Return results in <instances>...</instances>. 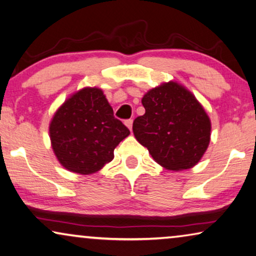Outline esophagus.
I'll return each mask as SVG.
<instances>
[{
  "label": "esophagus",
  "instance_id": "34e87169",
  "mask_svg": "<svg viewBox=\"0 0 256 256\" xmlns=\"http://www.w3.org/2000/svg\"><path fill=\"white\" fill-rule=\"evenodd\" d=\"M132 123H133L132 120H125V125H126V126L130 128V131H131V130H132Z\"/></svg>",
  "mask_w": 256,
  "mask_h": 256
}]
</instances>
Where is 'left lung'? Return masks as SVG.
Masks as SVG:
<instances>
[{"mask_svg":"<svg viewBox=\"0 0 256 256\" xmlns=\"http://www.w3.org/2000/svg\"><path fill=\"white\" fill-rule=\"evenodd\" d=\"M146 112L133 122L136 139L168 170L190 169L200 161L210 141V120L194 95L177 82L144 95Z\"/></svg>","mask_w":256,"mask_h":256,"instance_id":"obj_1","label":"left lung"}]
</instances>
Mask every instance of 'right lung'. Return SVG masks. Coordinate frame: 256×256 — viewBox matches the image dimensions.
Returning <instances> with one entry per match:
<instances>
[{"label":"right lung","mask_w":256,"mask_h":256,"mask_svg":"<svg viewBox=\"0 0 256 256\" xmlns=\"http://www.w3.org/2000/svg\"><path fill=\"white\" fill-rule=\"evenodd\" d=\"M49 133L60 164L72 172L90 174L112 161L114 150L130 130L114 116L104 92L87 87L57 110Z\"/></svg>","instance_id":"obj_1"}]
</instances>
